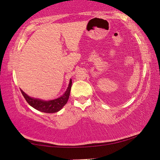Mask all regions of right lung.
<instances>
[{
	"mask_svg": "<svg viewBox=\"0 0 160 160\" xmlns=\"http://www.w3.org/2000/svg\"><path fill=\"white\" fill-rule=\"evenodd\" d=\"M71 85L72 80H70L68 88L66 92L63 94V95H62L58 99L50 100V101H44V100H40L39 99L32 98V97L27 95L22 90H20L27 102L30 106L34 108L35 109L44 113H56L60 111L67 103L70 96Z\"/></svg>",
	"mask_w": 160,
	"mask_h": 160,
	"instance_id": "right-lung-1",
	"label": "right lung"
}]
</instances>
